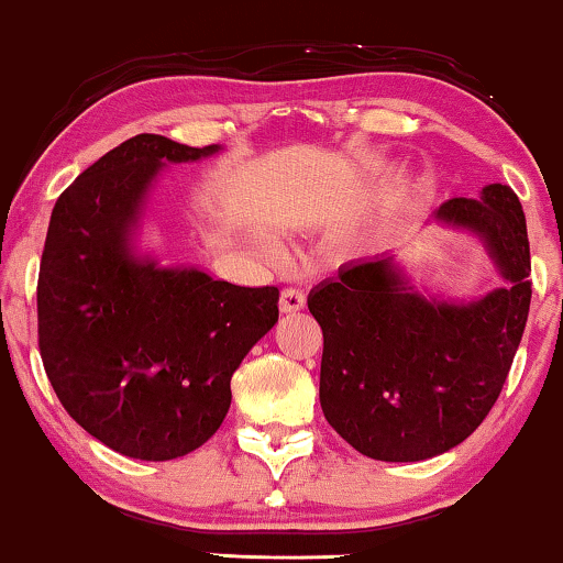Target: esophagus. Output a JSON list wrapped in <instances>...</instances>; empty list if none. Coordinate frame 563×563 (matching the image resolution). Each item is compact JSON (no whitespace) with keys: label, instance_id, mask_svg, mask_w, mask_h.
<instances>
[{"label":"esophagus","instance_id":"obj_1","mask_svg":"<svg viewBox=\"0 0 563 563\" xmlns=\"http://www.w3.org/2000/svg\"><path fill=\"white\" fill-rule=\"evenodd\" d=\"M305 291L302 289H295V287H287L282 289L279 295V310L282 312H299L305 307Z\"/></svg>","mask_w":563,"mask_h":563}]
</instances>
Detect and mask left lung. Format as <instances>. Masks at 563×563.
Instances as JSON below:
<instances>
[{"label":"left lung","instance_id":"obj_1","mask_svg":"<svg viewBox=\"0 0 563 563\" xmlns=\"http://www.w3.org/2000/svg\"><path fill=\"white\" fill-rule=\"evenodd\" d=\"M435 218L482 235L507 287L479 302H435L407 287L391 258H374L307 297L322 328V412L376 461H422L466 441L495 407L526 330L530 245L518 195L489 184Z\"/></svg>","mask_w":563,"mask_h":563}]
</instances>
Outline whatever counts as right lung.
I'll list each match as a JSON object with an SVG mask.
<instances>
[{"label": "right lung", "mask_w": 563, "mask_h": 563, "mask_svg": "<svg viewBox=\"0 0 563 563\" xmlns=\"http://www.w3.org/2000/svg\"><path fill=\"white\" fill-rule=\"evenodd\" d=\"M191 148L141 133L58 197L37 274V349L66 412L112 451L168 461L210 441L230 376L279 320V289L135 258L128 233L161 161Z\"/></svg>", "instance_id": "right-lung-1"}]
</instances>
